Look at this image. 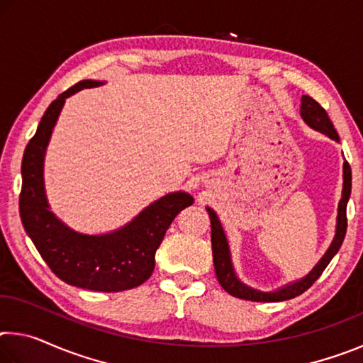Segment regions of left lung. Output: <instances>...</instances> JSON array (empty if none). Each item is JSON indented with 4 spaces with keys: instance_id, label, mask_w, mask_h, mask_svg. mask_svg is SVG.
<instances>
[{
    "instance_id": "8db88e82",
    "label": "left lung",
    "mask_w": 363,
    "mask_h": 363,
    "mask_svg": "<svg viewBox=\"0 0 363 363\" xmlns=\"http://www.w3.org/2000/svg\"><path fill=\"white\" fill-rule=\"evenodd\" d=\"M301 116H303V120L311 128H314L315 131L327 134L330 139L340 143V136H337L333 123H331V120L328 118V113L325 112V108L317 101L312 99V97L309 96L301 97ZM342 179H344L342 196L340 200V205H337L336 233H335L333 242L330 245V248L327 250V253L323 255L322 259L317 262V266L312 269L304 279L293 281V284H288L275 291L255 290V288L245 285L243 281L238 280L235 270H233V266H232L229 243H227L223 225H220L216 213H214L211 208H206V211L210 214V219H211V247H213L214 270H216V277L219 280L220 286L235 298L247 299V301H257V303H277V301H286V299L296 298L301 293H304L307 288L314 285V281L320 277L325 267L328 266L330 261L333 259V256L337 253V250L341 248L344 235H346V229H347L346 206H347L349 196H351V187H352V173L347 162H344L342 164Z\"/></svg>"
}]
</instances>
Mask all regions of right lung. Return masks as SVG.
Returning a JSON list of instances; mask_svg holds the SVG:
<instances>
[{
    "label": "right lung",
    "mask_w": 363,
    "mask_h": 363,
    "mask_svg": "<svg viewBox=\"0 0 363 363\" xmlns=\"http://www.w3.org/2000/svg\"><path fill=\"white\" fill-rule=\"evenodd\" d=\"M99 84L102 82L83 79L46 108L23 152L19 211L27 235L60 280L86 290L113 293L131 290L150 277L155 267V251L169 224L184 208L194 203V199L186 192L164 195L131 223L102 235L75 232L49 210L43 164L54 125L67 97Z\"/></svg>",
    "instance_id": "obj_1"
}]
</instances>
